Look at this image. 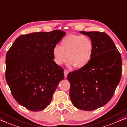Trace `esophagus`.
Segmentation results:
<instances>
[{"label":"esophagus","mask_w":127,"mask_h":127,"mask_svg":"<svg viewBox=\"0 0 127 127\" xmlns=\"http://www.w3.org/2000/svg\"><path fill=\"white\" fill-rule=\"evenodd\" d=\"M68 74H69V71H68L67 70H66V69L64 70V74H65V78H66Z\"/></svg>","instance_id":"1"}]
</instances>
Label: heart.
Listing matches in <instances>:
<instances>
[{
    "mask_svg": "<svg viewBox=\"0 0 127 127\" xmlns=\"http://www.w3.org/2000/svg\"><path fill=\"white\" fill-rule=\"evenodd\" d=\"M93 50L94 45L89 36L70 34L62 40L60 47L56 46L53 48V58L58 65L66 61L67 58L69 66L81 69L91 61Z\"/></svg>",
    "mask_w": 127,
    "mask_h": 127,
    "instance_id": "heart-1",
    "label": "heart"
}]
</instances>
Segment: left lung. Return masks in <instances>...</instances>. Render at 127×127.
Returning a JSON list of instances; mask_svg holds the SVG:
<instances>
[{
  "label": "left lung",
  "instance_id": "1",
  "mask_svg": "<svg viewBox=\"0 0 127 127\" xmlns=\"http://www.w3.org/2000/svg\"><path fill=\"white\" fill-rule=\"evenodd\" d=\"M80 32L91 38L94 50L86 66L68 74L70 97L76 108L93 111L107 104L112 97L122 76V57L106 33Z\"/></svg>",
  "mask_w": 127,
  "mask_h": 127
}]
</instances>
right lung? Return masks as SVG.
Returning <instances> with one entry per match:
<instances>
[{
  "label": "right lung",
  "instance_id": "1",
  "mask_svg": "<svg viewBox=\"0 0 127 127\" xmlns=\"http://www.w3.org/2000/svg\"><path fill=\"white\" fill-rule=\"evenodd\" d=\"M65 35L57 30L22 35L7 51V84L15 100L30 111L45 109L65 78L64 70L53 60V50Z\"/></svg>",
  "mask_w": 127,
  "mask_h": 127
}]
</instances>
